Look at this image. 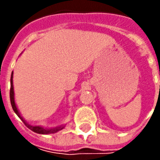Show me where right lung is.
<instances>
[{
    "instance_id": "1",
    "label": "right lung",
    "mask_w": 160,
    "mask_h": 160,
    "mask_svg": "<svg viewBox=\"0 0 160 160\" xmlns=\"http://www.w3.org/2000/svg\"><path fill=\"white\" fill-rule=\"evenodd\" d=\"M9 97H10V103H11V106H12V108H13L14 112H15V113L18 115V117L24 122V124L28 126L30 130H32L33 132H36V133H40V134H49V133H55V132L62 130L65 127V126H57V127H54V128H44V127H42V126H32V125H29L28 123H27V121L22 118V116L20 115V113H19L18 108L16 106L15 98H14V88H13V72H12L11 77H10V91H9Z\"/></svg>"
}]
</instances>
